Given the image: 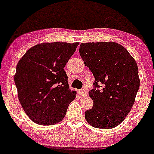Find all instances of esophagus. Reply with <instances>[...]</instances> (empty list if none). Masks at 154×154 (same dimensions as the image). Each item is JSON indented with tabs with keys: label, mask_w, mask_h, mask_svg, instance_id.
I'll return each mask as SVG.
<instances>
[{
	"label": "esophagus",
	"mask_w": 154,
	"mask_h": 154,
	"mask_svg": "<svg viewBox=\"0 0 154 154\" xmlns=\"http://www.w3.org/2000/svg\"><path fill=\"white\" fill-rule=\"evenodd\" d=\"M79 95H82V96H87L88 95V91L85 89H81L79 91Z\"/></svg>",
	"instance_id": "esophagus-1"
}]
</instances>
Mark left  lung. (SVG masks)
Here are the masks:
<instances>
[{"label": "left lung", "mask_w": 154, "mask_h": 154, "mask_svg": "<svg viewBox=\"0 0 154 154\" xmlns=\"http://www.w3.org/2000/svg\"><path fill=\"white\" fill-rule=\"evenodd\" d=\"M79 54L95 77L89 92L93 106L85 112L86 121L96 128H116L135 103L140 87L137 63L114 42L81 43Z\"/></svg>", "instance_id": "1"}]
</instances>
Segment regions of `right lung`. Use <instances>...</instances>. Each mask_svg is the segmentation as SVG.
<instances>
[{"instance_id": "obj_1", "label": "right lung", "mask_w": 154, "mask_h": 154, "mask_svg": "<svg viewBox=\"0 0 154 154\" xmlns=\"http://www.w3.org/2000/svg\"><path fill=\"white\" fill-rule=\"evenodd\" d=\"M79 43L38 44L17 63L14 82L26 115L35 123L52 125L66 114L77 92L71 91L63 68Z\"/></svg>"}]
</instances>
